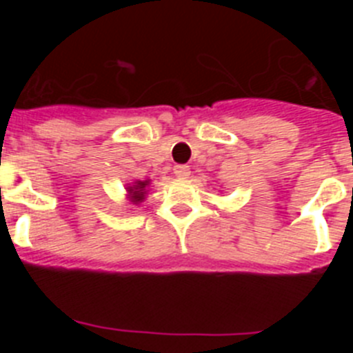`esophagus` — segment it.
I'll return each mask as SVG.
<instances>
[{
    "label": "esophagus",
    "mask_w": 353,
    "mask_h": 353,
    "mask_svg": "<svg viewBox=\"0 0 353 353\" xmlns=\"http://www.w3.org/2000/svg\"><path fill=\"white\" fill-rule=\"evenodd\" d=\"M174 176H179V179H189V174H191V168L185 166V164H176L173 168Z\"/></svg>",
    "instance_id": "esophagus-1"
}]
</instances>
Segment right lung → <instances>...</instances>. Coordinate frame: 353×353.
<instances>
[{
    "mask_svg": "<svg viewBox=\"0 0 353 353\" xmlns=\"http://www.w3.org/2000/svg\"><path fill=\"white\" fill-rule=\"evenodd\" d=\"M148 185V180H145V182H138L134 187H130L129 191L132 192V201L134 203H139V201H143V198H145V187Z\"/></svg>",
    "mask_w": 353,
    "mask_h": 353,
    "instance_id": "add662e5",
    "label": "right lung"
}]
</instances>
